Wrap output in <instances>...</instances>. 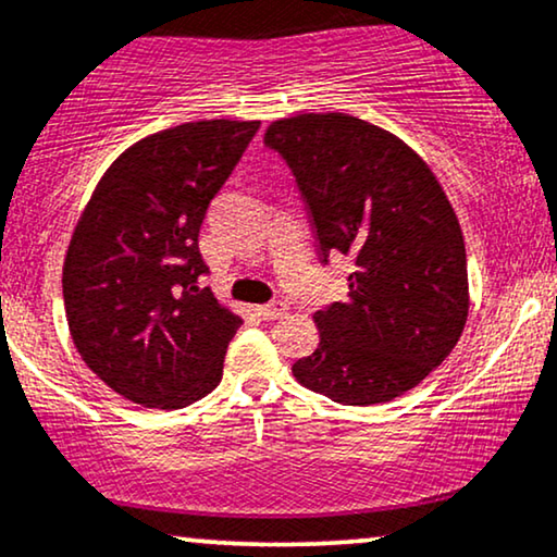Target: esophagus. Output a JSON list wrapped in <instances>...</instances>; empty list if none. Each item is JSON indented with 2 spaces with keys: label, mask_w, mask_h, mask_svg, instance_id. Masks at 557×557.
Listing matches in <instances>:
<instances>
[{
  "label": "esophagus",
  "mask_w": 557,
  "mask_h": 557,
  "mask_svg": "<svg viewBox=\"0 0 557 557\" xmlns=\"http://www.w3.org/2000/svg\"><path fill=\"white\" fill-rule=\"evenodd\" d=\"M257 311L267 321H277V319H283L287 311H290V306H287L285 300H272V302H267V306H259Z\"/></svg>",
  "instance_id": "obj_1"
}]
</instances>
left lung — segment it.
I'll return each instance as SVG.
<instances>
[{
  "mask_svg": "<svg viewBox=\"0 0 557 557\" xmlns=\"http://www.w3.org/2000/svg\"><path fill=\"white\" fill-rule=\"evenodd\" d=\"M264 144L298 182L323 262H355L347 300L315 311L321 342L293 364L295 380L344 406L417 388L453 351L470 306L445 189L404 140L344 112L274 121Z\"/></svg>",
  "mask_w": 557,
  "mask_h": 557,
  "instance_id": "8db88e82",
  "label": "left lung"
}]
</instances>
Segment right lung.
<instances>
[{
    "mask_svg": "<svg viewBox=\"0 0 557 557\" xmlns=\"http://www.w3.org/2000/svg\"><path fill=\"white\" fill-rule=\"evenodd\" d=\"M259 121H197L112 161L76 223L63 306L87 368L146 408H182L221 383L242 319L197 280V236Z\"/></svg>",
    "mask_w": 557,
    "mask_h": 557,
    "instance_id": "right-lung-1",
    "label": "right lung"
}]
</instances>
